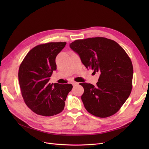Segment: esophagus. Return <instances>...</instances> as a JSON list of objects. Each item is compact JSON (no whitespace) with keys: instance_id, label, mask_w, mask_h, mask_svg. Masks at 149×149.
Instances as JSON below:
<instances>
[{"instance_id":"obj_1","label":"esophagus","mask_w":149,"mask_h":149,"mask_svg":"<svg viewBox=\"0 0 149 149\" xmlns=\"http://www.w3.org/2000/svg\"><path fill=\"white\" fill-rule=\"evenodd\" d=\"M79 84V83L75 82V81H73V82H72V85H73V86H75V85H77V84Z\"/></svg>"}]
</instances>
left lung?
<instances>
[{"mask_svg": "<svg viewBox=\"0 0 149 149\" xmlns=\"http://www.w3.org/2000/svg\"><path fill=\"white\" fill-rule=\"evenodd\" d=\"M70 48L79 55L86 68L100 74L96 86L80 83L84 88L81 100L85 109L100 118L116 113L132 89L134 69L126 52L114 40L101 37L76 40Z\"/></svg>", "mask_w": 149, "mask_h": 149, "instance_id": "obj_1", "label": "left lung"}]
</instances>
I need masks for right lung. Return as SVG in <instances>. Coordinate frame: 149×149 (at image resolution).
<instances>
[{"label": "right lung", "instance_id": "add662e5", "mask_svg": "<svg viewBox=\"0 0 149 149\" xmlns=\"http://www.w3.org/2000/svg\"><path fill=\"white\" fill-rule=\"evenodd\" d=\"M66 42H49L38 45L31 49L19 69V81L22 97L33 112L44 116L60 113L65 101L72 90L71 84L49 83L57 69L56 58Z\"/></svg>", "mask_w": 149, "mask_h": 149}]
</instances>
